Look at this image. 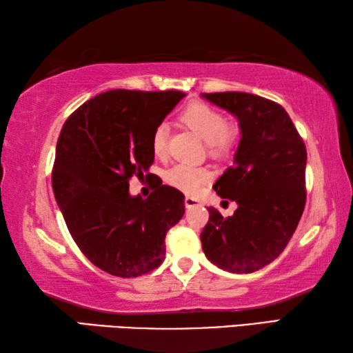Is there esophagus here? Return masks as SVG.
<instances>
[{"instance_id": "obj_1", "label": "esophagus", "mask_w": 353, "mask_h": 353, "mask_svg": "<svg viewBox=\"0 0 353 353\" xmlns=\"http://www.w3.org/2000/svg\"><path fill=\"white\" fill-rule=\"evenodd\" d=\"M198 205H201V202L196 198H191V196H187V198H185V207H187V208H193V207H198Z\"/></svg>"}]
</instances>
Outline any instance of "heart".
I'll return each mask as SVG.
<instances>
[{"label":"heart","mask_w":353,"mask_h":353,"mask_svg":"<svg viewBox=\"0 0 353 353\" xmlns=\"http://www.w3.org/2000/svg\"><path fill=\"white\" fill-rule=\"evenodd\" d=\"M181 119L207 141L208 154L224 157L236 143V130L225 123V117L213 105L193 101L183 107ZM151 149L155 157H163L168 151V126L160 123L151 135ZM212 172L204 166L177 163L166 172V182L185 194H198L210 181Z\"/></svg>","instance_id":"obj_1"}]
</instances>
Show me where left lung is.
Here are the masks:
<instances>
[{"instance_id": "1", "label": "left lung", "mask_w": 353, "mask_h": 353, "mask_svg": "<svg viewBox=\"0 0 353 353\" xmlns=\"http://www.w3.org/2000/svg\"><path fill=\"white\" fill-rule=\"evenodd\" d=\"M204 98L234 113L241 140L235 165L213 185L238 208L224 218L208 207L202 249L221 270L249 274L276 260L296 232L307 201L305 143L286 110L271 99L243 92Z\"/></svg>"}]
</instances>
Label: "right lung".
<instances>
[{"mask_svg":"<svg viewBox=\"0 0 353 353\" xmlns=\"http://www.w3.org/2000/svg\"><path fill=\"white\" fill-rule=\"evenodd\" d=\"M183 92L110 90L65 121L52 190L77 248L99 270L130 279L165 260V236L185 213V196L159 182L148 199L129 194L132 176L154 162L151 135ZM149 174H146L148 177Z\"/></svg>","mask_w":353,"mask_h":353,"instance_id":"1","label":"right lung"}]
</instances>
